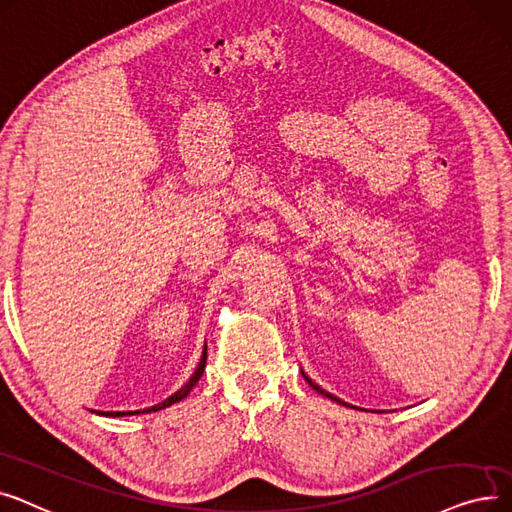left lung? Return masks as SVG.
I'll return each mask as SVG.
<instances>
[{"mask_svg":"<svg viewBox=\"0 0 512 512\" xmlns=\"http://www.w3.org/2000/svg\"><path fill=\"white\" fill-rule=\"evenodd\" d=\"M302 375H304V373H302ZM304 379H306V381H308V383H310V387H312V389H316V392H319V394H323V396H327V398H329V400H335V402H339V404H344V406H348V404H346V402H342V400H339V398H335V396H333V394H329V392H325V389H323V387H319V385H316V383H314V381H312V379H308V377H306V375H304Z\"/></svg>","mask_w":512,"mask_h":512,"instance_id":"8db88e82","label":"left lung"}]
</instances>
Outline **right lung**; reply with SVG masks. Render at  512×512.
Returning a JSON list of instances; mask_svg holds the SVG:
<instances>
[{"mask_svg": "<svg viewBox=\"0 0 512 512\" xmlns=\"http://www.w3.org/2000/svg\"><path fill=\"white\" fill-rule=\"evenodd\" d=\"M204 369H206V350H204V354H202V360H200V364H198V369H196V373H193V377L179 389L177 394H173L170 398H166L164 402H160V404H156V406H152V408H145V410H137V412H102V415H108V417H120V415H141V412H156V410H162V408H166V406H170V404H177V402H181L183 398H187V394L191 392L193 389V385H196L198 381H200V377L204 375Z\"/></svg>", "mask_w": 512, "mask_h": 512, "instance_id": "1", "label": "right lung"}]
</instances>
